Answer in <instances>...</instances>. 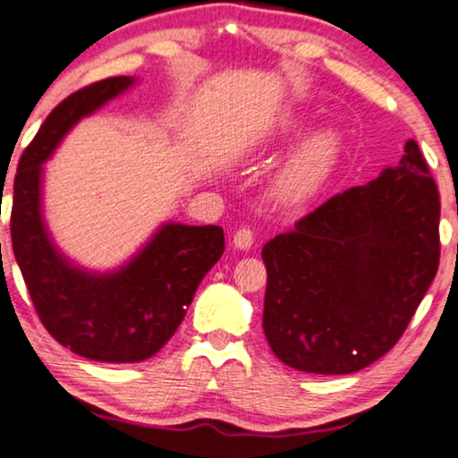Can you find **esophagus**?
Instances as JSON below:
<instances>
[{
  "label": "esophagus",
  "mask_w": 458,
  "mask_h": 458,
  "mask_svg": "<svg viewBox=\"0 0 458 458\" xmlns=\"http://www.w3.org/2000/svg\"><path fill=\"white\" fill-rule=\"evenodd\" d=\"M253 241H255V234H253V230H250V228H238L234 232V238H232L234 247L241 249V250L250 249V244H253Z\"/></svg>",
  "instance_id": "obj_1"
}]
</instances>
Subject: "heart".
Wrapping results in <instances>:
<instances>
[{"label": "heart", "mask_w": 458, "mask_h": 458, "mask_svg": "<svg viewBox=\"0 0 458 458\" xmlns=\"http://www.w3.org/2000/svg\"><path fill=\"white\" fill-rule=\"evenodd\" d=\"M302 131L301 118H288L280 126L282 137ZM343 149V137L336 128L326 126L307 137L278 167L272 180V197L276 203L294 208L311 199L330 176L332 167Z\"/></svg>", "instance_id": "b5f03b06"}]
</instances>
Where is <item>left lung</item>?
Segmentation results:
<instances>
[{"label": "left lung", "instance_id": "8db88e82", "mask_svg": "<svg viewBox=\"0 0 458 458\" xmlns=\"http://www.w3.org/2000/svg\"><path fill=\"white\" fill-rule=\"evenodd\" d=\"M440 195L413 139L396 167L338 192L261 250L263 332L282 363L355 373L407 330L440 263Z\"/></svg>", "mask_w": 458, "mask_h": 458}]
</instances>
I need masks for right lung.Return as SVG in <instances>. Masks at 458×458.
Here are the masks:
<instances>
[{"instance_id": "obj_1", "label": "right lung", "mask_w": 458, "mask_h": 458, "mask_svg": "<svg viewBox=\"0 0 458 458\" xmlns=\"http://www.w3.org/2000/svg\"><path fill=\"white\" fill-rule=\"evenodd\" d=\"M134 82L114 76L64 99L24 149L14 178L12 247L38 319L62 346L101 363H139L156 355L224 253L220 226L170 222L126 266L95 274L72 266L51 241L41 211L43 164L76 122Z\"/></svg>"}]
</instances>
